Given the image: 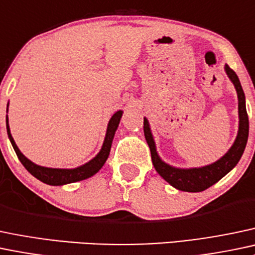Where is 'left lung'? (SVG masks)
<instances>
[{"label":"left lung","instance_id":"8db88e82","mask_svg":"<svg viewBox=\"0 0 255 255\" xmlns=\"http://www.w3.org/2000/svg\"><path fill=\"white\" fill-rule=\"evenodd\" d=\"M227 76L234 83L236 92L238 96V116H240V127H238V134L236 138L234 145L230 148L229 151L211 165L204 166V167L195 168H176L167 165L162 161L156 152L154 138H152L151 130H150L148 120L144 119V135H145L146 143H148L150 152H151L152 165L155 170L166 182L171 184L175 188L183 192H202L208 189L216 182H219L225 175L230 172L232 168L240 161L241 156L243 155L246 145L248 140L249 133V121L247 110H246V96L243 93L242 85L237 74L234 69L229 66H225Z\"/></svg>","mask_w":255,"mask_h":255}]
</instances>
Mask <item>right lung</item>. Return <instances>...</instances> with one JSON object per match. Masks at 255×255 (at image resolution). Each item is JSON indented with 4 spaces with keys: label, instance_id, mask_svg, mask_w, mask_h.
I'll list each match as a JSON object with an SVG mask.
<instances>
[{
    "label": "right lung",
    "instance_id": "right-lung-1",
    "mask_svg": "<svg viewBox=\"0 0 255 255\" xmlns=\"http://www.w3.org/2000/svg\"><path fill=\"white\" fill-rule=\"evenodd\" d=\"M121 117H122V111H117L116 114L111 117V120H110L109 125H107L105 140H104L103 148H101L100 152H99L93 160H90L89 162L84 163V165L79 166V167L77 168H50L44 167V166L35 165L34 162H31L30 160L26 159V157L21 154L20 150L18 149L17 145H15L14 139H13L12 134H10L9 126H8V116L6 117V123L8 138H9L13 149H14L18 159H19V161L23 163L24 167H25L31 175L36 177V178L40 179L41 182H44V183L50 184V186H63V184L73 183V182H78L83 181V179L89 178V177L95 175V173L103 167L104 163L106 162L107 157H109L110 150H111L112 139H114L115 132H116L117 127H119L120 125Z\"/></svg>",
    "mask_w": 255,
    "mask_h": 255
}]
</instances>
